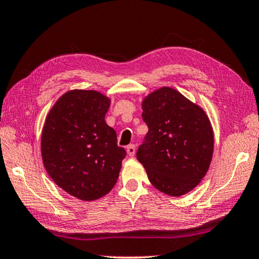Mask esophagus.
Returning a JSON list of instances; mask_svg holds the SVG:
<instances>
[{
  "label": "esophagus",
  "mask_w": 259,
  "mask_h": 259,
  "mask_svg": "<svg viewBox=\"0 0 259 259\" xmlns=\"http://www.w3.org/2000/svg\"><path fill=\"white\" fill-rule=\"evenodd\" d=\"M126 151H127V154L130 155V157H133V155L135 154V145L134 144H131L127 146V149H126Z\"/></svg>",
  "instance_id": "34e87169"
}]
</instances>
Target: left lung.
<instances>
[{
    "label": "left lung",
    "mask_w": 259,
    "mask_h": 259,
    "mask_svg": "<svg viewBox=\"0 0 259 259\" xmlns=\"http://www.w3.org/2000/svg\"><path fill=\"white\" fill-rule=\"evenodd\" d=\"M142 109L149 132L136 158L153 187L183 196L201 183L211 164L214 133L208 116L170 87L146 96Z\"/></svg>",
    "instance_id": "8db88e82"
}]
</instances>
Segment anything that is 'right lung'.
<instances>
[{
	"label": "right lung",
	"instance_id": "1",
	"mask_svg": "<svg viewBox=\"0 0 259 259\" xmlns=\"http://www.w3.org/2000/svg\"><path fill=\"white\" fill-rule=\"evenodd\" d=\"M109 106L110 99L99 91L70 90L44 124V167L58 187L81 201H96L113 189L126 155L105 120Z\"/></svg>",
	"mask_w": 259,
	"mask_h": 259
}]
</instances>
